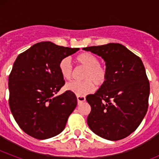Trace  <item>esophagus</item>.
<instances>
[{
  "label": "esophagus",
  "mask_w": 159,
  "mask_h": 159,
  "mask_svg": "<svg viewBox=\"0 0 159 159\" xmlns=\"http://www.w3.org/2000/svg\"><path fill=\"white\" fill-rule=\"evenodd\" d=\"M76 97H77V102H78L79 104L86 100V98H85V96H83V95H77Z\"/></svg>",
  "instance_id": "obj_1"
}]
</instances>
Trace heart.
<instances>
[{"instance_id": "obj_1", "label": "heart", "mask_w": 159, "mask_h": 159, "mask_svg": "<svg viewBox=\"0 0 159 159\" xmlns=\"http://www.w3.org/2000/svg\"><path fill=\"white\" fill-rule=\"evenodd\" d=\"M77 64L86 67L83 82H72L66 84L67 91L77 95H86L92 93L95 90V84L100 86L104 84L107 79V69L103 65L99 64L98 57L90 52H83L75 57ZM59 71L60 75L66 81L71 80L73 75V69L70 60L64 58L59 63Z\"/></svg>"}]
</instances>
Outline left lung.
<instances>
[{
    "label": "left lung",
    "mask_w": 159,
    "mask_h": 159,
    "mask_svg": "<svg viewBox=\"0 0 159 159\" xmlns=\"http://www.w3.org/2000/svg\"><path fill=\"white\" fill-rule=\"evenodd\" d=\"M83 49L102 57L107 69L104 84L86 97L92 108L88 127L105 139H123L137 129L148 108L150 84L143 61L120 43Z\"/></svg>",
    "instance_id": "left-lung-1"
}]
</instances>
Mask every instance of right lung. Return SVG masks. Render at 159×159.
Returning a JSON list of instances; mask_svg holds the SVG:
<instances>
[{"instance_id":"1","label":"right lung","mask_w":159,"mask_h":159,"mask_svg":"<svg viewBox=\"0 0 159 159\" xmlns=\"http://www.w3.org/2000/svg\"><path fill=\"white\" fill-rule=\"evenodd\" d=\"M79 50L40 42L15 60L8 76L9 107L19 127L29 135L46 139L65 128L77 98L70 91L55 96L65 84L59 63Z\"/></svg>"}]
</instances>
